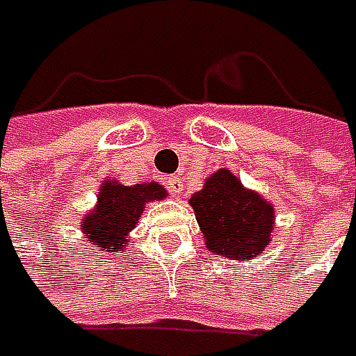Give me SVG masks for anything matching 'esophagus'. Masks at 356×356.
Returning <instances> with one entry per match:
<instances>
[{
    "mask_svg": "<svg viewBox=\"0 0 356 356\" xmlns=\"http://www.w3.org/2000/svg\"><path fill=\"white\" fill-rule=\"evenodd\" d=\"M167 187H169V191H171L173 195H181V193H183V177L171 175V177L167 179Z\"/></svg>",
    "mask_w": 356,
    "mask_h": 356,
    "instance_id": "1",
    "label": "esophagus"
}]
</instances>
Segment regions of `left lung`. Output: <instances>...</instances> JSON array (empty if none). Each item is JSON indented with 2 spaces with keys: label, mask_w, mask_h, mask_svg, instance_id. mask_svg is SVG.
Here are the masks:
<instances>
[{
  "label": "left lung",
  "mask_w": 356,
  "mask_h": 356,
  "mask_svg": "<svg viewBox=\"0 0 356 356\" xmlns=\"http://www.w3.org/2000/svg\"><path fill=\"white\" fill-rule=\"evenodd\" d=\"M189 204L212 253L248 261L270 243L272 206L248 191L227 169L208 179L204 189L189 197Z\"/></svg>",
  "instance_id": "left-lung-1"
}]
</instances>
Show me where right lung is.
<instances>
[{
    "mask_svg": "<svg viewBox=\"0 0 356 356\" xmlns=\"http://www.w3.org/2000/svg\"><path fill=\"white\" fill-rule=\"evenodd\" d=\"M167 191L159 183L121 185L107 181L99 191V206L84 218V237L97 251H121L131 243L127 233L136 227L146 202L163 200Z\"/></svg>",
    "mask_w": 356,
    "mask_h": 356,
    "instance_id": "add662e5",
    "label": "right lung"
}]
</instances>
